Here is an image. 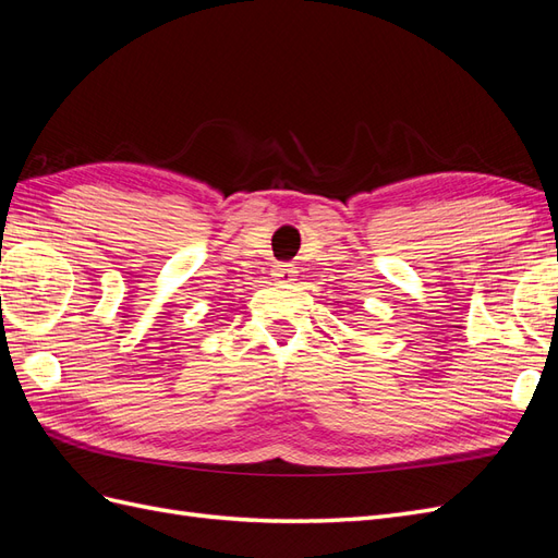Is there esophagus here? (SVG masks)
<instances>
[{"instance_id": "esophagus-1", "label": "esophagus", "mask_w": 558, "mask_h": 558, "mask_svg": "<svg viewBox=\"0 0 558 558\" xmlns=\"http://www.w3.org/2000/svg\"><path fill=\"white\" fill-rule=\"evenodd\" d=\"M275 279H279L281 283H293L295 281V269L293 265H277L275 267Z\"/></svg>"}]
</instances>
